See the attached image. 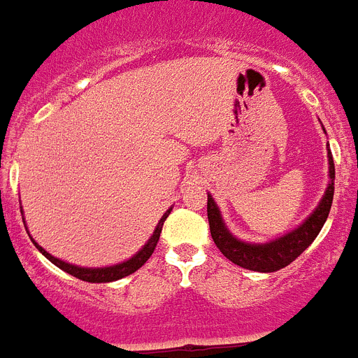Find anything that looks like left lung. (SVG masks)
Returning a JSON list of instances; mask_svg holds the SVG:
<instances>
[{"mask_svg":"<svg viewBox=\"0 0 358 358\" xmlns=\"http://www.w3.org/2000/svg\"><path fill=\"white\" fill-rule=\"evenodd\" d=\"M326 133V129L322 127ZM327 165H329V184L326 187L322 200L315 207V211L306 218L295 229L287 231L286 235L278 236L269 242H244L236 238L225 225L220 215V209L216 206L215 198L207 193V218H209V229L215 240L216 248L220 249L225 258L236 266L258 273H273L282 267L289 266L295 258L304 253L311 245L317 235L326 224L329 209L333 203V193H335V164H333L331 151L327 149Z\"/></svg>","mask_w":358,"mask_h":358,"instance_id":"obj_1","label":"left lung"}]
</instances>
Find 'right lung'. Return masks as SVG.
I'll list each match as a JSON object with an SVG mask.
<instances>
[{
	"instance_id": "add662e5",
	"label": "right lung",
	"mask_w": 358,
	"mask_h": 358,
	"mask_svg": "<svg viewBox=\"0 0 358 358\" xmlns=\"http://www.w3.org/2000/svg\"><path fill=\"white\" fill-rule=\"evenodd\" d=\"M171 211H173V207H169V209L164 213V216L160 218L158 225L155 227V233L151 235V238L147 240V244L143 245V248L140 249L136 255H133V257L129 258V260H125V262L114 264V266H105V267L74 266V264H69V262H65V260H59V258L52 257L49 251H45V249L41 248V245L38 244L34 238H32L31 233H29V236H31V240L34 242L36 248H38V251H40L45 258H49L50 262H52L56 267L63 269V271L69 273V275L76 276V278H80V280L92 282V284H103V282H114V280H120V278H123V276H129L131 273L138 271V269H140V267H142L147 260H149V257H151L152 251H155L156 244H158V240H160V233H162V227H164L165 218L169 216ZM21 215H23V211H21ZM23 224H25V222H23Z\"/></svg>"
}]
</instances>
